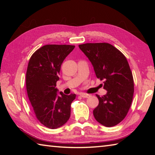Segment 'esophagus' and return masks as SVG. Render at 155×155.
<instances>
[{
	"label": "esophagus",
	"instance_id": "1",
	"mask_svg": "<svg viewBox=\"0 0 155 155\" xmlns=\"http://www.w3.org/2000/svg\"><path fill=\"white\" fill-rule=\"evenodd\" d=\"M79 95L81 97H83V98H89V97L90 96V95H89V94H85L84 93H80Z\"/></svg>",
	"mask_w": 155,
	"mask_h": 155
}]
</instances>
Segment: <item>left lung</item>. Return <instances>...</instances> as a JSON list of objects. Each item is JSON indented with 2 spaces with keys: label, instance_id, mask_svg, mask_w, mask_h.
Masks as SVG:
<instances>
[{
  "label": "left lung",
  "instance_id": "8db88e82",
  "mask_svg": "<svg viewBox=\"0 0 155 155\" xmlns=\"http://www.w3.org/2000/svg\"><path fill=\"white\" fill-rule=\"evenodd\" d=\"M94 67L96 77L103 81L107 91L98 98L93 111L97 122L107 127L119 124L124 119L132 103L134 82L126 57L108 43H87L78 45Z\"/></svg>",
  "mask_w": 155,
  "mask_h": 155
}]
</instances>
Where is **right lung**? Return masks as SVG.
I'll return each instance as SVG.
<instances>
[{
	"instance_id": "1",
	"label": "right lung",
	"mask_w": 155,
	"mask_h": 155,
	"mask_svg": "<svg viewBox=\"0 0 155 155\" xmlns=\"http://www.w3.org/2000/svg\"><path fill=\"white\" fill-rule=\"evenodd\" d=\"M72 45H45L34 52L28 61L26 86L36 117L46 127H61L70 117L76 94H57V81L64 60L74 48Z\"/></svg>"
}]
</instances>
